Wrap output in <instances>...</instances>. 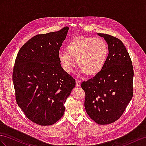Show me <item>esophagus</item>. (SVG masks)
<instances>
[{
    "label": "esophagus",
    "instance_id": "34e87169",
    "mask_svg": "<svg viewBox=\"0 0 146 146\" xmlns=\"http://www.w3.org/2000/svg\"><path fill=\"white\" fill-rule=\"evenodd\" d=\"M76 84L77 86H81V81L78 80H76Z\"/></svg>",
    "mask_w": 146,
    "mask_h": 146
}]
</instances>
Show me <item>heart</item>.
<instances>
[{"mask_svg": "<svg viewBox=\"0 0 146 146\" xmlns=\"http://www.w3.org/2000/svg\"><path fill=\"white\" fill-rule=\"evenodd\" d=\"M67 51L58 52V58L62 68L70 73L78 65L81 67L80 75L98 74L106 64L109 55V47L101 38L92 37H75L66 45Z\"/></svg>", "mask_w": 146, "mask_h": 146, "instance_id": "1", "label": "heart"}]
</instances>
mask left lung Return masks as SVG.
Wrapping results in <instances>:
<instances>
[{
    "label": "left lung",
    "instance_id": "8db88e82",
    "mask_svg": "<svg viewBox=\"0 0 146 146\" xmlns=\"http://www.w3.org/2000/svg\"><path fill=\"white\" fill-rule=\"evenodd\" d=\"M109 47L102 70L81 86L86 94L84 107L88 115L99 125L113 123L121 117L133 95L134 72L124 44L112 36L98 33Z\"/></svg>",
    "mask_w": 146,
    "mask_h": 146
}]
</instances>
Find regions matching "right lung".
<instances>
[{
  "mask_svg": "<svg viewBox=\"0 0 146 146\" xmlns=\"http://www.w3.org/2000/svg\"><path fill=\"white\" fill-rule=\"evenodd\" d=\"M68 27L32 37L18 52L13 83L18 106L37 125L54 124L65 112L66 99L75 80L66 73L58 58Z\"/></svg>",
  "mask_w": 146,
  "mask_h": 146,
  "instance_id": "obj_1",
  "label": "right lung"
}]
</instances>
